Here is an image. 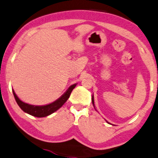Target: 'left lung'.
<instances>
[{
  "label": "left lung",
  "mask_w": 158,
  "mask_h": 158,
  "mask_svg": "<svg viewBox=\"0 0 158 158\" xmlns=\"http://www.w3.org/2000/svg\"><path fill=\"white\" fill-rule=\"evenodd\" d=\"M91 100H92V104H93V106H94V97L92 96V98H91Z\"/></svg>",
  "instance_id": "left-lung-1"
}]
</instances>
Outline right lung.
<instances>
[{
	"label": "right lung",
	"mask_w": 158,
	"mask_h": 158,
	"mask_svg": "<svg viewBox=\"0 0 158 158\" xmlns=\"http://www.w3.org/2000/svg\"><path fill=\"white\" fill-rule=\"evenodd\" d=\"M76 85L77 84L75 83V84L70 85L69 89L66 91V92L60 98H58L57 100H56L55 102L50 103V104L46 105V106H33V105H30L28 104V103L23 102V101H21L17 97L14 90H12V91L15 100H16L19 108L22 109L23 111L31 115V116H36V117H45V116H49V115L52 114V113H54L57 110H58V109L63 106L64 103L67 102V100L69 99L70 94H71V92L75 89Z\"/></svg>",
	"instance_id": "right-lung-1"
}]
</instances>
